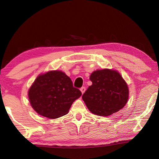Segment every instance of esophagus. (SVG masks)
<instances>
[{
  "label": "esophagus",
  "mask_w": 159,
  "mask_h": 159,
  "mask_svg": "<svg viewBox=\"0 0 159 159\" xmlns=\"http://www.w3.org/2000/svg\"><path fill=\"white\" fill-rule=\"evenodd\" d=\"M80 92H82V93H83L84 92H85V89H85V87H82L81 88H80Z\"/></svg>",
  "instance_id": "obj_1"
}]
</instances>
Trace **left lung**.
Segmentation results:
<instances>
[{
	"mask_svg": "<svg viewBox=\"0 0 159 159\" xmlns=\"http://www.w3.org/2000/svg\"><path fill=\"white\" fill-rule=\"evenodd\" d=\"M92 85L82 98L88 109L100 116H108L126 105L129 96L126 83L116 70H98L92 73Z\"/></svg>",
	"mask_w": 159,
	"mask_h": 159,
	"instance_id": "left-lung-1",
	"label": "left lung"
}]
</instances>
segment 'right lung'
Masks as SVG:
<instances>
[{
    "label": "right lung",
    "instance_id": "obj_1",
    "mask_svg": "<svg viewBox=\"0 0 159 159\" xmlns=\"http://www.w3.org/2000/svg\"><path fill=\"white\" fill-rule=\"evenodd\" d=\"M33 109L40 116L56 119L68 113L72 103L82 95L72 80L60 70L40 74L29 90Z\"/></svg>",
    "mask_w": 159,
    "mask_h": 159
}]
</instances>
